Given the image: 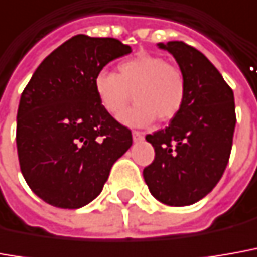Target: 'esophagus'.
<instances>
[{
	"label": "esophagus",
	"mask_w": 257,
	"mask_h": 257,
	"mask_svg": "<svg viewBox=\"0 0 257 257\" xmlns=\"http://www.w3.org/2000/svg\"><path fill=\"white\" fill-rule=\"evenodd\" d=\"M132 138H134L135 142H141V141H143V134L139 132V131H134L132 132Z\"/></svg>",
	"instance_id": "esophagus-1"
}]
</instances>
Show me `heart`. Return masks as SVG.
<instances>
[{"instance_id":"obj_1","label":"heart","mask_w":257,"mask_h":257,"mask_svg":"<svg viewBox=\"0 0 257 257\" xmlns=\"http://www.w3.org/2000/svg\"><path fill=\"white\" fill-rule=\"evenodd\" d=\"M116 74L99 71L94 77V91L99 105L114 118H119L131 98L135 105L122 121L141 126L159 121H170L179 114L187 95L183 71L160 56L138 53L116 66Z\"/></svg>"}]
</instances>
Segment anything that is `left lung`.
<instances>
[{
    "label": "left lung",
    "mask_w": 257,
    "mask_h": 257,
    "mask_svg": "<svg viewBox=\"0 0 257 257\" xmlns=\"http://www.w3.org/2000/svg\"><path fill=\"white\" fill-rule=\"evenodd\" d=\"M158 46L179 63L187 95L169 126L146 135L155 160L143 179L156 200L184 207L211 193L226 169L236 123L233 91L200 50L179 41Z\"/></svg>",
    "instance_id": "obj_1"
}]
</instances>
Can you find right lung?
Segmentation results:
<instances>
[{
	"label": "right lung",
	"mask_w": 257,
	"mask_h": 257,
	"mask_svg": "<svg viewBox=\"0 0 257 257\" xmlns=\"http://www.w3.org/2000/svg\"><path fill=\"white\" fill-rule=\"evenodd\" d=\"M132 49L114 38L76 35L39 64L17 115L21 172L35 194L76 209L101 193L132 132L99 105L94 77Z\"/></svg>",
	"instance_id": "add662e5"
}]
</instances>
